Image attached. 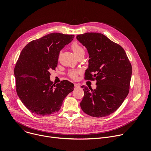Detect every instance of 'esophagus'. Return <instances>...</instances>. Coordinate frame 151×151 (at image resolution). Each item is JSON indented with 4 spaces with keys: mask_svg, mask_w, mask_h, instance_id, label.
<instances>
[{
    "mask_svg": "<svg viewBox=\"0 0 151 151\" xmlns=\"http://www.w3.org/2000/svg\"><path fill=\"white\" fill-rule=\"evenodd\" d=\"M74 87H75V88H80V85L78 84H77V83H75V84H74Z\"/></svg>",
    "mask_w": 151,
    "mask_h": 151,
    "instance_id": "1",
    "label": "esophagus"
}]
</instances>
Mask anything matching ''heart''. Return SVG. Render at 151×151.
<instances>
[{
  "mask_svg": "<svg viewBox=\"0 0 151 151\" xmlns=\"http://www.w3.org/2000/svg\"><path fill=\"white\" fill-rule=\"evenodd\" d=\"M71 48L73 50V51L75 55L77 57L80 55H84L85 54V51L83 47L80 45L78 43L74 42L71 44ZM69 76L72 78L73 79H76L77 78V75H78V71L76 70H71L68 73Z\"/></svg>",
  "mask_w": 151,
  "mask_h": 151,
  "instance_id": "1",
  "label": "heart"
}]
</instances>
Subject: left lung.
Segmentation results:
<instances>
[{"label": "left lung", "instance_id": "left-lung-1", "mask_svg": "<svg viewBox=\"0 0 151 151\" xmlns=\"http://www.w3.org/2000/svg\"><path fill=\"white\" fill-rule=\"evenodd\" d=\"M89 54L86 79L95 78L96 88L81 86L84 96L80 103L88 115L102 118L114 112L129 92L132 66L124 48L103 34L88 32L77 36Z\"/></svg>", "mask_w": 151, "mask_h": 151}]
</instances>
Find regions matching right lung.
Here are the masks:
<instances>
[{"mask_svg": "<svg viewBox=\"0 0 151 151\" xmlns=\"http://www.w3.org/2000/svg\"><path fill=\"white\" fill-rule=\"evenodd\" d=\"M74 37L49 33L30 41L22 50L14 68L16 91L32 113L46 116L58 111L65 97L74 90V84L68 80L55 85L50 79V71L55 70L60 50Z\"/></svg>", "mask_w": 151, "mask_h": 151, "instance_id": "obj_1", "label": "right lung"}]
</instances>
